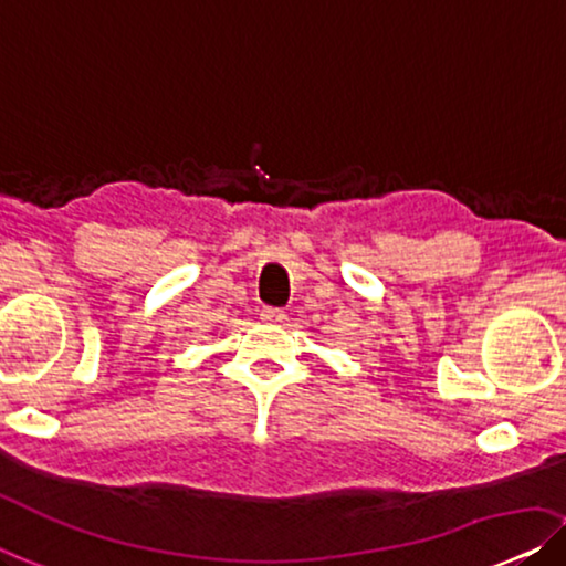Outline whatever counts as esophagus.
Segmentation results:
<instances>
[{
    "label": "esophagus",
    "instance_id": "1",
    "mask_svg": "<svg viewBox=\"0 0 566 566\" xmlns=\"http://www.w3.org/2000/svg\"><path fill=\"white\" fill-rule=\"evenodd\" d=\"M260 316H263V322H268V324L285 322V311H281V308H263L260 311Z\"/></svg>",
    "mask_w": 566,
    "mask_h": 566
}]
</instances>
